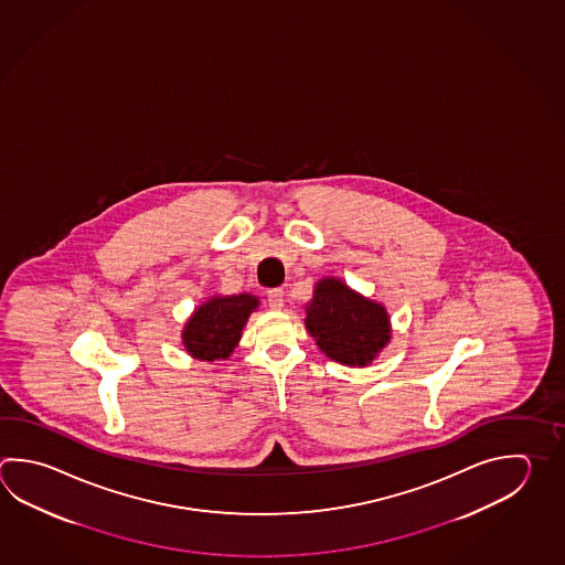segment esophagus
Returning <instances> with one entry per match:
<instances>
[{
  "instance_id": "obj_1",
  "label": "esophagus",
  "mask_w": 565,
  "mask_h": 565,
  "mask_svg": "<svg viewBox=\"0 0 565 565\" xmlns=\"http://www.w3.org/2000/svg\"><path fill=\"white\" fill-rule=\"evenodd\" d=\"M284 289H269L267 291V303H269V308L281 309L284 308Z\"/></svg>"
}]
</instances>
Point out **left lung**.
<instances>
[{
  "label": "left lung",
  "mask_w": 565,
  "mask_h": 565,
  "mask_svg": "<svg viewBox=\"0 0 565 565\" xmlns=\"http://www.w3.org/2000/svg\"><path fill=\"white\" fill-rule=\"evenodd\" d=\"M306 328L333 362L363 367L392 340L390 316L382 303L363 298L338 277H323L306 306Z\"/></svg>",
  "instance_id": "1"
}]
</instances>
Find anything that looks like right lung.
Wrapping results in <instances>:
<instances>
[{
  "label": "right lung",
  "instance_id": "1",
  "mask_svg": "<svg viewBox=\"0 0 565 565\" xmlns=\"http://www.w3.org/2000/svg\"><path fill=\"white\" fill-rule=\"evenodd\" d=\"M259 299L252 294L213 296L193 311L181 331L185 352L202 362L225 360L239 343L245 321L256 311Z\"/></svg>",
  "mask_w": 565,
  "mask_h": 565
}]
</instances>
